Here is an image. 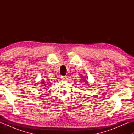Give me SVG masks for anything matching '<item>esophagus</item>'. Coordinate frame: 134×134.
Segmentation results:
<instances>
[{
	"label": "esophagus",
	"mask_w": 134,
	"mask_h": 134,
	"mask_svg": "<svg viewBox=\"0 0 134 134\" xmlns=\"http://www.w3.org/2000/svg\"><path fill=\"white\" fill-rule=\"evenodd\" d=\"M61 79H62V80L66 81L67 79V76H61Z\"/></svg>",
	"instance_id": "obj_1"
}]
</instances>
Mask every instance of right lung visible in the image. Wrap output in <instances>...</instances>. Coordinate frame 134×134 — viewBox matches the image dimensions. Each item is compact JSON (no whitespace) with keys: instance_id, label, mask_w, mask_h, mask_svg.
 <instances>
[{"instance_id":"right-lung-1","label":"right lung","mask_w":134,"mask_h":134,"mask_svg":"<svg viewBox=\"0 0 134 134\" xmlns=\"http://www.w3.org/2000/svg\"><path fill=\"white\" fill-rule=\"evenodd\" d=\"M46 83H47V82H45V81H42L41 82V83H42V85H46ZM42 86H44V85H42Z\"/></svg>"}]
</instances>
